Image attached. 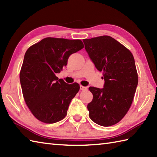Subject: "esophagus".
Returning a JSON list of instances; mask_svg holds the SVG:
<instances>
[{
  "label": "esophagus",
  "mask_w": 157,
  "mask_h": 157,
  "mask_svg": "<svg viewBox=\"0 0 157 157\" xmlns=\"http://www.w3.org/2000/svg\"><path fill=\"white\" fill-rule=\"evenodd\" d=\"M87 87H85V86H80V90L82 91H86V90H87Z\"/></svg>",
  "instance_id": "1"
}]
</instances>
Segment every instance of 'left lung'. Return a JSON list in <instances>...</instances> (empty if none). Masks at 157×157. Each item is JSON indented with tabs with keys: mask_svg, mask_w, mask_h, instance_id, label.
Segmentation results:
<instances>
[{
	"mask_svg": "<svg viewBox=\"0 0 157 157\" xmlns=\"http://www.w3.org/2000/svg\"><path fill=\"white\" fill-rule=\"evenodd\" d=\"M86 51L98 71L103 72L104 88L90 87L93 99L89 117L98 125L111 126L128 112L134 100L138 76L129 49L109 36L84 39Z\"/></svg>",
	"mask_w": 157,
	"mask_h": 157,
	"instance_id": "left-lung-1",
	"label": "left lung"
}]
</instances>
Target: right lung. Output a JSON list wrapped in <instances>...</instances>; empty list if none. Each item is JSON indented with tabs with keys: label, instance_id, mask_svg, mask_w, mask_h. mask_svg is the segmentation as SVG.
<instances>
[{
	"label": "right lung",
	"instance_id": "obj_1",
	"mask_svg": "<svg viewBox=\"0 0 157 157\" xmlns=\"http://www.w3.org/2000/svg\"><path fill=\"white\" fill-rule=\"evenodd\" d=\"M84 47L80 40L48 37L27 50L20 82L26 105L39 121L54 123L65 117L80 86L67 84L55 74L67 65L70 55Z\"/></svg>",
	"mask_w": 157,
	"mask_h": 157
}]
</instances>
